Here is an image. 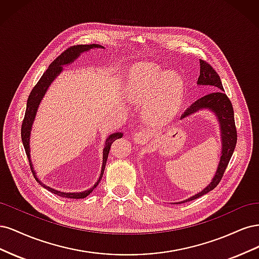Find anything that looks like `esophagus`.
I'll use <instances>...</instances> for the list:
<instances>
[{
	"mask_svg": "<svg viewBox=\"0 0 259 259\" xmlns=\"http://www.w3.org/2000/svg\"><path fill=\"white\" fill-rule=\"evenodd\" d=\"M148 139V134L146 132H137L135 133L134 135V142L135 144H138V145H144Z\"/></svg>",
	"mask_w": 259,
	"mask_h": 259,
	"instance_id": "1",
	"label": "esophagus"
}]
</instances>
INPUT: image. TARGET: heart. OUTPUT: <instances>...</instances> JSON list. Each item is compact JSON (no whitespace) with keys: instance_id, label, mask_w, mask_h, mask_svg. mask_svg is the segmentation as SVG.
<instances>
[{"instance_id":"1","label":"heart","mask_w":259,"mask_h":259,"mask_svg":"<svg viewBox=\"0 0 259 259\" xmlns=\"http://www.w3.org/2000/svg\"><path fill=\"white\" fill-rule=\"evenodd\" d=\"M125 94L138 104H148L147 115L152 122L169 120L183 98V84L168 70L150 64L132 69Z\"/></svg>"}]
</instances>
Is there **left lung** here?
Returning <instances> with one entry per match:
<instances>
[{"label":"left lung","instance_id":"1","mask_svg":"<svg viewBox=\"0 0 259 259\" xmlns=\"http://www.w3.org/2000/svg\"><path fill=\"white\" fill-rule=\"evenodd\" d=\"M200 65L201 67L198 84L213 86L214 92H211L207 94V95L201 97L200 99L195 100L194 103L184 112L180 119H184V117L190 115L191 113L197 112L201 110V109H209V110L213 111L217 115L219 123H221L223 150L216 175L214 176L213 180H211V183L204 190H202L198 194L193 195V197L183 201L182 203L198 199L202 197L203 194L209 192L210 190H213L215 187H217V185L221 183L227 166H228V163L231 159L234 148H236L238 139L232 104L228 96L224 93L225 90L223 88L221 77H219L218 73L215 71V69L211 67L207 61L200 59Z\"/></svg>","mask_w":259,"mask_h":259}]
</instances>
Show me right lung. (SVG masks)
Listing matches in <instances>:
<instances>
[{"label":"right lung","instance_id":"add662e5","mask_svg":"<svg viewBox=\"0 0 259 259\" xmlns=\"http://www.w3.org/2000/svg\"><path fill=\"white\" fill-rule=\"evenodd\" d=\"M91 49H104V46H101L99 44H80V45H73V46H70L66 51L62 52L59 56L55 59L52 64L49 66L48 70L43 73V75L41 76V79L38 80V82L35 84L34 88L31 91L30 95L28 97L27 100V109H26V113H25V117H23V121L21 124V140H22V144L23 147H25V151L26 154L28 156V160H29V164H30V167L31 170H32V174L35 178L36 182L40 184L42 187H44L45 189H48L49 191L53 192L54 194H57L59 197L62 198H69V199H84L88 197V195L95 189L97 187V185L100 183V179L103 177L104 174V170H105V166H106V163H107V159H108V154L109 151H110V148L112 143L114 140L119 139L123 136L122 133H114V134L110 135L107 140H106V144H105V148H104V159H103V167H101V174L99 179L97 180V183L94 185V187H92L91 189L89 190H85L83 192H74V193H67V192H60L53 189V188H50L48 186H45L44 184H42L38 178L36 177L33 167H32V164H31V160H30V147H29V139H30V131H31V126H32V123L34 120V116L37 110V107L38 104H40L41 99L43 98L44 94L46 92V90L49 89L50 84L55 80V77H56L62 70V66L64 65H68L70 62H72L73 60H75L77 57H79V55L83 52L89 51Z\"/></svg>","mask_w":259,"mask_h":259}]
</instances>
